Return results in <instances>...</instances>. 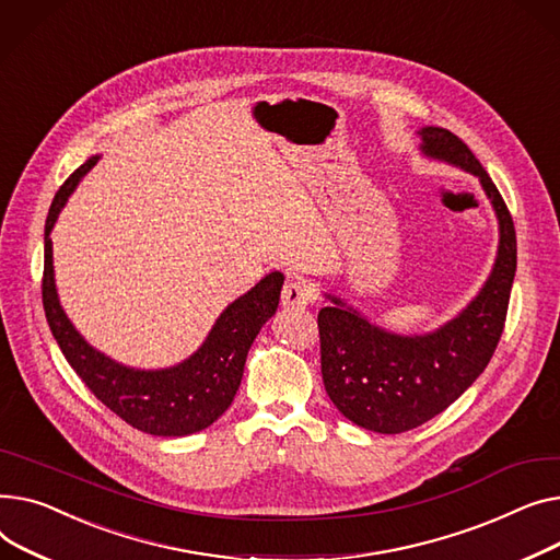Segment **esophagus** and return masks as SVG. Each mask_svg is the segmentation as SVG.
<instances>
[{
    "instance_id": "esophagus-1",
    "label": "esophagus",
    "mask_w": 560,
    "mask_h": 560,
    "mask_svg": "<svg viewBox=\"0 0 560 560\" xmlns=\"http://www.w3.org/2000/svg\"><path fill=\"white\" fill-rule=\"evenodd\" d=\"M280 301H282L284 310H303V307H307L312 303V289H310V284L305 280L291 278L282 287Z\"/></svg>"
}]
</instances>
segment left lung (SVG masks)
Listing matches in <instances>:
<instances>
[{
	"mask_svg": "<svg viewBox=\"0 0 560 560\" xmlns=\"http://www.w3.org/2000/svg\"><path fill=\"white\" fill-rule=\"evenodd\" d=\"M420 151L475 174L500 221L495 267L477 299L427 335H393L327 293L318 312L320 373L327 396L354 424L402 434L445 411L483 373L504 332L517 242L511 212L481 162L447 128L418 130Z\"/></svg>",
	"mask_w": 560,
	"mask_h": 560,
	"instance_id": "left-lung-1",
	"label": "left lung"
}]
</instances>
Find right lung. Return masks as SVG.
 Segmentation results:
<instances>
[{"mask_svg":"<svg viewBox=\"0 0 560 560\" xmlns=\"http://www.w3.org/2000/svg\"><path fill=\"white\" fill-rule=\"evenodd\" d=\"M96 155L56 191L45 223V273L43 305L51 335L65 359L85 386L113 413L130 427L153 436H187L210 427L235 400L246 354L257 332L278 310L284 276L273 271L261 278L248 293L230 303L212 325L203 346L178 366L160 371H140L117 364L115 359L94 350L62 312L51 255V228L58 212L68 203L79 180L94 167Z\"/></svg>","mask_w":560,"mask_h":560,"instance_id":"add662e5","label":"right lung"}]
</instances>
